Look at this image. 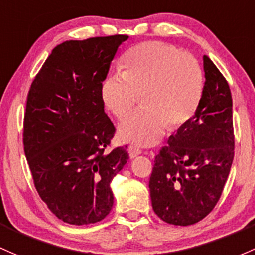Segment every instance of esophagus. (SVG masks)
Segmentation results:
<instances>
[{
	"label": "esophagus",
	"mask_w": 255,
	"mask_h": 255,
	"mask_svg": "<svg viewBox=\"0 0 255 255\" xmlns=\"http://www.w3.org/2000/svg\"><path fill=\"white\" fill-rule=\"evenodd\" d=\"M128 154H129L130 159H134L135 156H138V155L141 154V150L139 148H136V146L130 145L129 148H128Z\"/></svg>",
	"instance_id": "obj_1"
}]
</instances>
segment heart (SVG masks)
<instances>
[{"label": "heart", "instance_id": "b5f03b06", "mask_svg": "<svg viewBox=\"0 0 255 255\" xmlns=\"http://www.w3.org/2000/svg\"><path fill=\"white\" fill-rule=\"evenodd\" d=\"M203 72L192 55L172 45L146 41L132 47L122 60V73L109 74L101 84V99L117 119L134 109L143 94L141 111L119 127L125 143L156 144L167 126L176 128L194 115L203 94Z\"/></svg>", "mask_w": 255, "mask_h": 255}]
</instances>
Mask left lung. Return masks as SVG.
I'll return each mask as SVG.
<instances>
[{"instance_id": "left-lung-1", "label": "left lung", "mask_w": 255, "mask_h": 255, "mask_svg": "<svg viewBox=\"0 0 255 255\" xmlns=\"http://www.w3.org/2000/svg\"><path fill=\"white\" fill-rule=\"evenodd\" d=\"M203 67L198 109L156 155L149 181L155 214L176 226L195 224L213 210L234 161L230 87L208 56Z\"/></svg>"}]
</instances>
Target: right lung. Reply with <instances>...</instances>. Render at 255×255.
Listing matches in <instances>:
<instances>
[{"instance_id": "add662e5", "label": "right lung", "mask_w": 255, "mask_h": 255, "mask_svg": "<svg viewBox=\"0 0 255 255\" xmlns=\"http://www.w3.org/2000/svg\"><path fill=\"white\" fill-rule=\"evenodd\" d=\"M127 35L57 45L31 83L24 116V152L40 198L71 225L101 221L111 211L110 183L127 163L126 148L106 154L115 133L101 84Z\"/></svg>"}]
</instances>
